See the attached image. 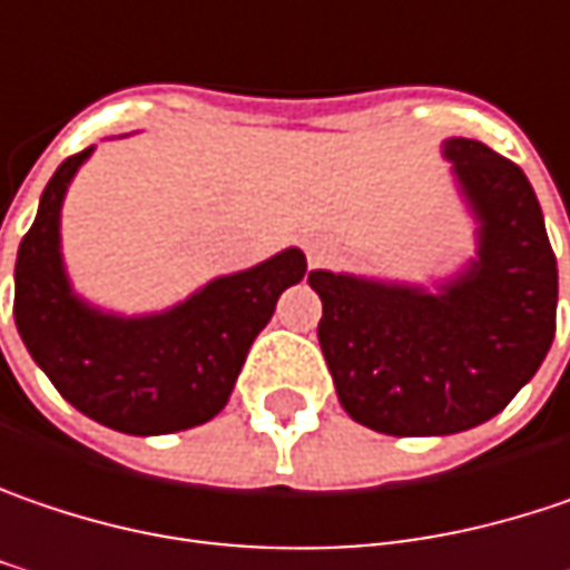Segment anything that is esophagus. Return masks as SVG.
Instances as JSON below:
<instances>
[{
    "instance_id": "1",
    "label": "esophagus",
    "mask_w": 570,
    "mask_h": 570,
    "mask_svg": "<svg viewBox=\"0 0 570 570\" xmlns=\"http://www.w3.org/2000/svg\"><path fill=\"white\" fill-rule=\"evenodd\" d=\"M309 261H313V264L322 261V245H309Z\"/></svg>"
}]
</instances>
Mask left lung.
I'll return each instance as SVG.
<instances>
[{
	"instance_id": "left-lung-1",
	"label": "left lung",
	"mask_w": 570,
	"mask_h": 570,
	"mask_svg": "<svg viewBox=\"0 0 570 570\" xmlns=\"http://www.w3.org/2000/svg\"><path fill=\"white\" fill-rule=\"evenodd\" d=\"M445 157L481 222L478 261L442 286L313 271L318 345L345 413L384 435H452L493 419L552 348L558 264L513 160L471 138Z\"/></svg>"
}]
</instances>
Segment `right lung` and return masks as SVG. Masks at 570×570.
Segmentation results:
<instances>
[{
	"label": "right lung",
	"mask_w": 570,
	"mask_h": 570,
	"mask_svg": "<svg viewBox=\"0 0 570 570\" xmlns=\"http://www.w3.org/2000/svg\"><path fill=\"white\" fill-rule=\"evenodd\" d=\"M89 151L57 167L18 245V335L83 416L128 435L203 425L228 403L252 342L286 286L303 281L306 257L286 248L252 271L218 277L160 316H106L70 293L60 264V203Z\"/></svg>",
	"instance_id": "add662e5"
}]
</instances>
